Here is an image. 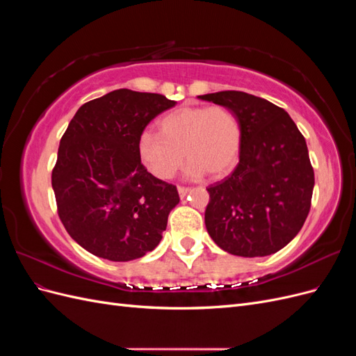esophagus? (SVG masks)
Masks as SVG:
<instances>
[{
	"instance_id": "esophagus-1",
	"label": "esophagus",
	"mask_w": 356,
	"mask_h": 356,
	"mask_svg": "<svg viewBox=\"0 0 356 356\" xmlns=\"http://www.w3.org/2000/svg\"><path fill=\"white\" fill-rule=\"evenodd\" d=\"M190 191V188L188 187H178V193H179V197H184L186 195H187V193Z\"/></svg>"
}]
</instances>
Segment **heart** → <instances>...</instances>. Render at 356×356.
I'll list each match as a JSON object with an SVG mask.
<instances>
[{
	"label": "heart",
	"instance_id": "1",
	"mask_svg": "<svg viewBox=\"0 0 356 356\" xmlns=\"http://www.w3.org/2000/svg\"><path fill=\"white\" fill-rule=\"evenodd\" d=\"M239 149V120L222 105L182 106L161 118L159 134L145 132L139 139L141 159L160 179L174 177L184 156L188 175L221 177L236 165Z\"/></svg>",
	"mask_w": 356,
	"mask_h": 356
}]
</instances>
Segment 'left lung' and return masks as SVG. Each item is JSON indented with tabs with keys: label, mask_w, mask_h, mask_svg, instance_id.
Listing matches in <instances>:
<instances>
[{
	"label": "left lung",
	"mask_w": 356,
	"mask_h": 356,
	"mask_svg": "<svg viewBox=\"0 0 356 356\" xmlns=\"http://www.w3.org/2000/svg\"><path fill=\"white\" fill-rule=\"evenodd\" d=\"M227 106L241 124L239 163L211 184L204 224L221 250L239 257L277 252L303 227L315 186L306 139L289 114L258 96H199Z\"/></svg>",
	"instance_id": "1"
}]
</instances>
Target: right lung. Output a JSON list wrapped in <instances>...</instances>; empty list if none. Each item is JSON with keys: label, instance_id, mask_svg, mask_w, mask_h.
Returning <instances> with one entry per match:
<instances>
[{"label": "right lung", "instance_id": "obj_1", "mask_svg": "<svg viewBox=\"0 0 356 356\" xmlns=\"http://www.w3.org/2000/svg\"><path fill=\"white\" fill-rule=\"evenodd\" d=\"M175 101L118 89L81 105L60 139L51 172L59 218L90 254L131 261L153 251L166 230L177 187L141 163L147 124Z\"/></svg>", "mask_w": 356, "mask_h": 356}]
</instances>
